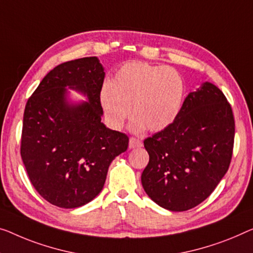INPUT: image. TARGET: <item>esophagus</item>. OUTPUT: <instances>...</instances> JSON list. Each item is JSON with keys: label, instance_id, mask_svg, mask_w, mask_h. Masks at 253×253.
<instances>
[{"label": "esophagus", "instance_id": "esophagus-1", "mask_svg": "<svg viewBox=\"0 0 253 253\" xmlns=\"http://www.w3.org/2000/svg\"><path fill=\"white\" fill-rule=\"evenodd\" d=\"M142 146V142L139 139L135 138V137H130L129 138V148L130 149H135V148H139Z\"/></svg>", "mask_w": 253, "mask_h": 253}]
</instances>
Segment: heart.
<instances>
[{
	"instance_id": "obj_1",
	"label": "heart",
	"mask_w": 253,
	"mask_h": 253,
	"mask_svg": "<svg viewBox=\"0 0 253 253\" xmlns=\"http://www.w3.org/2000/svg\"><path fill=\"white\" fill-rule=\"evenodd\" d=\"M108 122L120 128L131 115V129L160 131L178 117L185 99V82L171 67L130 61L116 71L111 84L101 90Z\"/></svg>"
}]
</instances>
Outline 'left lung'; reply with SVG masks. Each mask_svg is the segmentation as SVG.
I'll use <instances>...</instances> for the list:
<instances>
[{"label":"left lung","mask_w":253,"mask_h":253,"mask_svg":"<svg viewBox=\"0 0 253 253\" xmlns=\"http://www.w3.org/2000/svg\"><path fill=\"white\" fill-rule=\"evenodd\" d=\"M235 122L224 93L205 83L184 100L175 122L144 139L150 160L142 185L171 211L197 207L212 193L231 165Z\"/></svg>","instance_id":"obj_1"}]
</instances>
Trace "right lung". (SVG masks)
I'll return each instance as SVG.
<instances>
[{
  "instance_id": "right-lung-1",
  "label": "right lung",
  "mask_w": 253,
  "mask_h": 253,
  "mask_svg": "<svg viewBox=\"0 0 253 253\" xmlns=\"http://www.w3.org/2000/svg\"><path fill=\"white\" fill-rule=\"evenodd\" d=\"M103 67L95 56L56 66L25 107L20 154L33 186L60 208L84 206L103 188L111 161L128 148L126 134L101 123ZM66 85L89 103H65Z\"/></svg>"
}]
</instances>
